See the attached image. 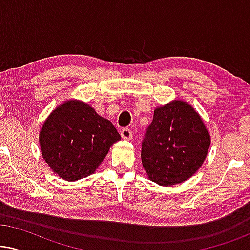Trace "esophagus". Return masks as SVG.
<instances>
[{"label": "esophagus", "mask_w": 250, "mask_h": 250, "mask_svg": "<svg viewBox=\"0 0 250 250\" xmlns=\"http://www.w3.org/2000/svg\"><path fill=\"white\" fill-rule=\"evenodd\" d=\"M121 135L124 140H131L132 139V131L129 128H123L121 131Z\"/></svg>", "instance_id": "34e87169"}]
</instances>
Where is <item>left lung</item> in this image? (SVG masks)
Returning a JSON list of instances; mask_svg holds the SVG:
<instances>
[{
    "label": "left lung",
    "instance_id": "1",
    "mask_svg": "<svg viewBox=\"0 0 250 250\" xmlns=\"http://www.w3.org/2000/svg\"><path fill=\"white\" fill-rule=\"evenodd\" d=\"M210 135L199 114L182 100L155 109L142 141L143 168L152 182L168 187L187 181L200 168Z\"/></svg>",
    "mask_w": 250,
    "mask_h": 250
}]
</instances>
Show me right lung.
Wrapping results in <instances>:
<instances>
[{
    "label": "right lung",
    "instance_id": "right-lung-1",
    "mask_svg": "<svg viewBox=\"0 0 250 250\" xmlns=\"http://www.w3.org/2000/svg\"><path fill=\"white\" fill-rule=\"evenodd\" d=\"M121 135L91 105L68 100L51 112L40 132L41 152L52 172L66 181L94 173Z\"/></svg>",
    "mask_w": 250,
    "mask_h": 250
}]
</instances>
